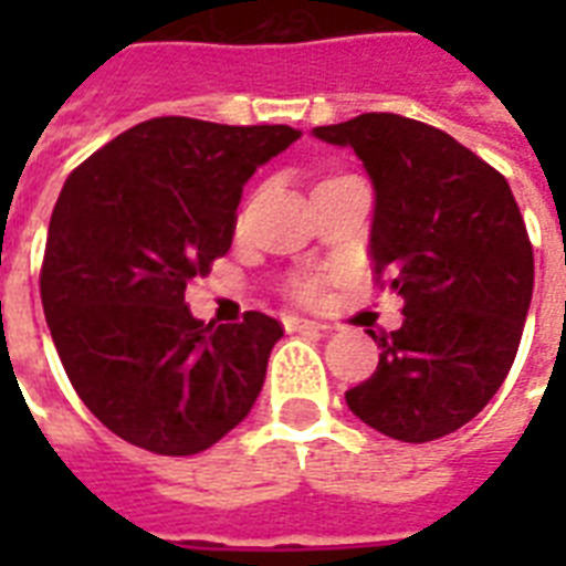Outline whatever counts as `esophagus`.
<instances>
[{"instance_id":"obj_1","label":"esophagus","mask_w":566,"mask_h":566,"mask_svg":"<svg viewBox=\"0 0 566 566\" xmlns=\"http://www.w3.org/2000/svg\"><path fill=\"white\" fill-rule=\"evenodd\" d=\"M284 326H287V332H328L326 323L305 317H284Z\"/></svg>"}]
</instances>
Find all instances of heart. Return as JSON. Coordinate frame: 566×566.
<instances>
[{"instance_id": "obj_1", "label": "heart", "mask_w": 566, "mask_h": 566, "mask_svg": "<svg viewBox=\"0 0 566 566\" xmlns=\"http://www.w3.org/2000/svg\"><path fill=\"white\" fill-rule=\"evenodd\" d=\"M300 293L302 296H314V287L311 284H300Z\"/></svg>"}]
</instances>
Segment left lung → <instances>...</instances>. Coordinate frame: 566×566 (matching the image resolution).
Listing matches in <instances>:
<instances>
[{"label":"left lung","instance_id":"8db88e82","mask_svg":"<svg viewBox=\"0 0 566 566\" xmlns=\"http://www.w3.org/2000/svg\"><path fill=\"white\" fill-rule=\"evenodd\" d=\"M314 137L361 158L376 190L373 266L405 300L402 326L370 332L378 367L346 405L387 438H443L491 402L526 326L535 255L514 193L455 137L399 114Z\"/></svg>","mask_w":566,"mask_h":566}]
</instances>
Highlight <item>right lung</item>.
<instances>
[{
    "label": "right lung",
    "mask_w": 566,
    "mask_h": 566,
    "mask_svg": "<svg viewBox=\"0 0 566 566\" xmlns=\"http://www.w3.org/2000/svg\"><path fill=\"white\" fill-rule=\"evenodd\" d=\"M300 135L155 117L64 181L40 300L75 394L117 438L196 455L252 411L282 323L247 311L205 326L185 291L229 252L252 172Z\"/></svg>",
    "instance_id": "obj_1"
}]
</instances>
